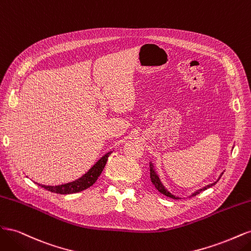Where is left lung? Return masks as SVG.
<instances>
[{
  "label": "left lung",
  "mask_w": 251,
  "mask_h": 251,
  "mask_svg": "<svg viewBox=\"0 0 251 251\" xmlns=\"http://www.w3.org/2000/svg\"><path fill=\"white\" fill-rule=\"evenodd\" d=\"M150 166H151V169H150V176H151V182H153V184L155 185V187L158 189L159 192H160L161 194H163V195H165L166 197H170V198H172V199H175V200H178L179 198L178 197H176V196H174V195H172L169 191H166V188L162 185V183L160 182V179H159V177H158V175L156 174V172H155V170H154V166H153V164L151 163H150ZM223 175V174H222ZM222 175L221 176H220V178L222 177ZM220 178L218 179V181L220 180ZM218 181H216L215 183H212V184H209V185H207V186H205V187H203V188H201V189H199V191H197L196 193H194L192 196H196V195H198V194H200L201 192H203V191H205V189H207L208 187H211L212 185H215Z\"/></svg>",
  "instance_id": "obj_1"
}]
</instances>
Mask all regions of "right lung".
<instances>
[{
  "label": "right lung",
  "instance_id": "add662e5",
  "mask_svg": "<svg viewBox=\"0 0 251 251\" xmlns=\"http://www.w3.org/2000/svg\"><path fill=\"white\" fill-rule=\"evenodd\" d=\"M110 155H111V151L110 153L105 154L103 157H101L87 174L83 175V176L80 177L79 179L70 182V183L56 185V186H49V185H42V184H39V185H41L42 187L47 189V191L51 193L60 194V195H69V194L85 191V189L89 188L91 185H93L96 182V180L98 179V177L100 176V174L105 166V163L108 161V157Z\"/></svg>",
  "mask_w": 251,
  "mask_h": 251
}]
</instances>
